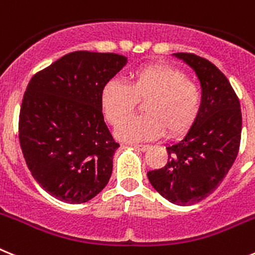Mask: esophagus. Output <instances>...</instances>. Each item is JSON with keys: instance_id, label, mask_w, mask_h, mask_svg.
Wrapping results in <instances>:
<instances>
[{"instance_id": "1", "label": "esophagus", "mask_w": 255, "mask_h": 255, "mask_svg": "<svg viewBox=\"0 0 255 255\" xmlns=\"http://www.w3.org/2000/svg\"><path fill=\"white\" fill-rule=\"evenodd\" d=\"M132 147H134V148H136V149H139V151H142V152L147 151V149L149 148L148 144H132Z\"/></svg>"}]
</instances>
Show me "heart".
I'll use <instances>...</instances> for the list:
<instances>
[{"instance_id": "heart-1", "label": "heart", "mask_w": 255, "mask_h": 255, "mask_svg": "<svg viewBox=\"0 0 255 255\" xmlns=\"http://www.w3.org/2000/svg\"><path fill=\"white\" fill-rule=\"evenodd\" d=\"M136 101L146 102V116L124 122ZM101 106L112 125L122 123L116 130L120 140L147 142L160 138L165 131L177 136L190 129L200 112L201 93L178 69L149 64L132 71L128 85L116 78L107 81L101 91Z\"/></svg>"}]
</instances>
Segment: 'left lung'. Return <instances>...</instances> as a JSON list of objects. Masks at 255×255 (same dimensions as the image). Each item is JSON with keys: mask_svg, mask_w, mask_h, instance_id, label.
<instances>
[{"mask_svg": "<svg viewBox=\"0 0 255 255\" xmlns=\"http://www.w3.org/2000/svg\"><path fill=\"white\" fill-rule=\"evenodd\" d=\"M196 73L201 107L180 140L166 145L164 167L147 173L164 199L188 206L208 197L236 160L241 138L240 102L231 84L213 63L188 53L173 54Z\"/></svg>", "mask_w": 255, "mask_h": 255, "instance_id": "obj_1", "label": "left lung"}]
</instances>
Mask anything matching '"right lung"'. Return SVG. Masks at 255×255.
<instances>
[{
  "label": "right lung",
  "instance_id": "right-lung-1",
  "mask_svg": "<svg viewBox=\"0 0 255 255\" xmlns=\"http://www.w3.org/2000/svg\"><path fill=\"white\" fill-rule=\"evenodd\" d=\"M128 58L75 51L36 73L23 97L19 140L30 174L47 193L82 204L110 182L119 143L104 123L101 91Z\"/></svg>",
  "mask_w": 255,
  "mask_h": 255
}]
</instances>
